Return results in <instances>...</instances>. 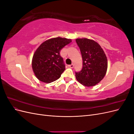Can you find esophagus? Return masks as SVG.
<instances>
[{
    "label": "esophagus",
    "instance_id": "1",
    "mask_svg": "<svg viewBox=\"0 0 134 134\" xmlns=\"http://www.w3.org/2000/svg\"><path fill=\"white\" fill-rule=\"evenodd\" d=\"M68 66L69 67V68H74V64H71V65H69Z\"/></svg>",
    "mask_w": 134,
    "mask_h": 134
}]
</instances>
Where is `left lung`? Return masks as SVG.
Here are the masks:
<instances>
[{
	"mask_svg": "<svg viewBox=\"0 0 134 134\" xmlns=\"http://www.w3.org/2000/svg\"><path fill=\"white\" fill-rule=\"evenodd\" d=\"M83 59L82 69L75 72L77 80L86 87L94 86L102 80L107 69V59L99 44L88 38H77Z\"/></svg>",
	"mask_w": 134,
	"mask_h": 134,
	"instance_id": "8db88e82",
	"label": "left lung"
}]
</instances>
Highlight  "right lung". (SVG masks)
I'll return each mask as SVG.
<instances>
[{"mask_svg":"<svg viewBox=\"0 0 134 134\" xmlns=\"http://www.w3.org/2000/svg\"><path fill=\"white\" fill-rule=\"evenodd\" d=\"M71 42L70 39L58 37L46 40L38 47L32 63V69L38 79L48 83L60 78L65 70L60 52Z\"/></svg>","mask_w":134,"mask_h":134,"instance_id":"1","label":"right lung"}]
</instances>
